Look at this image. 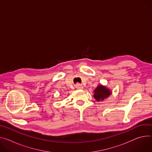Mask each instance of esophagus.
Returning a JSON list of instances; mask_svg holds the SVG:
<instances>
[{
  "mask_svg": "<svg viewBox=\"0 0 152 152\" xmlns=\"http://www.w3.org/2000/svg\"><path fill=\"white\" fill-rule=\"evenodd\" d=\"M76 88L77 89H78V90H82V89H83L84 87L82 86V85L79 84H77L76 85Z\"/></svg>",
  "mask_w": 152,
  "mask_h": 152,
  "instance_id": "obj_1",
  "label": "esophagus"
}]
</instances>
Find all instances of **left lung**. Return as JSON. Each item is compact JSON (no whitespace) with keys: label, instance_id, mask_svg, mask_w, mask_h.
Instances as JSON below:
<instances>
[{"label":"left lung","instance_id":"obj_1","mask_svg":"<svg viewBox=\"0 0 152 152\" xmlns=\"http://www.w3.org/2000/svg\"><path fill=\"white\" fill-rule=\"evenodd\" d=\"M93 92V97L98 102L103 101L112 94L111 90L102 84L98 85Z\"/></svg>","mask_w":152,"mask_h":152}]
</instances>
